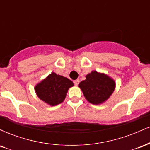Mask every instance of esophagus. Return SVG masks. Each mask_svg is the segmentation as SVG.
I'll use <instances>...</instances> for the list:
<instances>
[{
    "label": "esophagus",
    "instance_id": "34e87169",
    "mask_svg": "<svg viewBox=\"0 0 150 150\" xmlns=\"http://www.w3.org/2000/svg\"><path fill=\"white\" fill-rule=\"evenodd\" d=\"M74 84H75V85H78V84L80 83V80L79 79H77V80H75L73 81Z\"/></svg>",
    "mask_w": 150,
    "mask_h": 150
}]
</instances>
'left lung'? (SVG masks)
<instances>
[{"label":"left lung","mask_w":150,"mask_h":150,"mask_svg":"<svg viewBox=\"0 0 150 150\" xmlns=\"http://www.w3.org/2000/svg\"><path fill=\"white\" fill-rule=\"evenodd\" d=\"M85 99L92 104H100L113 94L116 82L104 73L92 71L86 75V80L79 84Z\"/></svg>","instance_id":"obj_1"}]
</instances>
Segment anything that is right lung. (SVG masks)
Returning <instances> with one entry per match:
<instances>
[{
	"label": "right lung",
	"instance_id": "obj_1",
	"mask_svg": "<svg viewBox=\"0 0 150 150\" xmlns=\"http://www.w3.org/2000/svg\"><path fill=\"white\" fill-rule=\"evenodd\" d=\"M73 82L67 77L51 73L35 86L38 97L50 106H56L64 101L68 89Z\"/></svg>",
	"mask_w": 150,
	"mask_h": 150
}]
</instances>
